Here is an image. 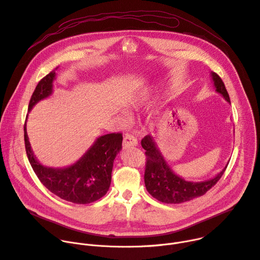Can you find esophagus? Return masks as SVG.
Instances as JSON below:
<instances>
[{
    "instance_id": "1",
    "label": "esophagus",
    "mask_w": 260,
    "mask_h": 260,
    "mask_svg": "<svg viewBox=\"0 0 260 260\" xmlns=\"http://www.w3.org/2000/svg\"><path fill=\"white\" fill-rule=\"evenodd\" d=\"M138 145V140L131 134H125L123 138V143L122 146L123 148H128L132 146H137Z\"/></svg>"
}]
</instances>
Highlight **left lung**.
Wrapping results in <instances>:
<instances>
[{
    "instance_id": "8db88e82",
    "label": "left lung",
    "mask_w": 260,
    "mask_h": 260,
    "mask_svg": "<svg viewBox=\"0 0 260 260\" xmlns=\"http://www.w3.org/2000/svg\"><path fill=\"white\" fill-rule=\"evenodd\" d=\"M211 78L216 91L222 94V96L230 103L228 92L222 79L216 73H211ZM141 145L146 150L144 174L146 190L153 198L164 203H182L203 196L220 180L227 168L226 166L217 176L205 181H186L171 170L151 136H145L141 141Z\"/></svg>"
}]
</instances>
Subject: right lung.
Here are the masks:
<instances>
[{"label": "right lung", "instance_id": "obj_1", "mask_svg": "<svg viewBox=\"0 0 260 260\" xmlns=\"http://www.w3.org/2000/svg\"><path fill=\"white\" fill-rule=\"evenodd\" d=\"M55 78L54 70L39 81L31 96L29 111L38 102L51 95ZM26 125L25 123L23 133L29 161L38 179L50 192L77 204L94 202L107 194L111 184L114 159L122 148V134L112 133L98 138L87 152L72 166L49 168L42 166L34 156Z\"/></svg>", "mask_w": 260, "mask_h": 260}]
</instances>
